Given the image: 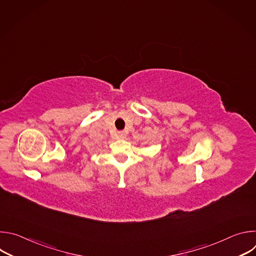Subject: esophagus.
<instances>
[{"instance_id": "esophagus-1", "label": "esophagus", "mask_w": 256, "mask_h": 256, "mask_svg": "<svg viewBox=\"0 0 256 256\" xmlns=\"http://www.w3.org/2000/svg\"><path fill=\"white\" fill-rule=\"evenodd\" d=\"M116 136H118V138H126V134H124V132H118Z\"/></svg>"}]
</instances>
